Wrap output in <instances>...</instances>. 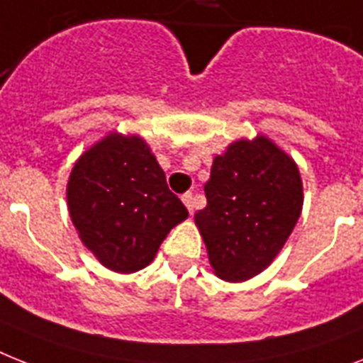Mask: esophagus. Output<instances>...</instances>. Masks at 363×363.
I'll return each instance as SVG.
<instances>
[{
    "label": "esophagus",
    "mask_w": 363,
    "mask_h": 363,
    "mask_svg": "<svg viewBox=\"0 0 363 363\" xmlns=\"http://www.w3.org/2000/svg\"><path fill=\"white\" fill-rule=\"evenodd\" d=\"M182 200H184L185 208L189 209V213H193V211H194V194L193 193H185L184 196H182Z\"/></svg>",
    "instance_id": "obj_1"
}]
</instances>
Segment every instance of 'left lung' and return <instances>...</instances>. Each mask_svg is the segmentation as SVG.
<instances>
[{"label":"left lung","mask_w":363,"mask_h":363,"mask_svg":"<svg viewBox=\"0 0 363 363\" xmlns=\"http://www.w3.org/2000/svg\"><path fill=\"white\" fill-rule=\"evenodd\" d=\"M203 191L208 206L194 223L215 274L228 282L256 277L277 257L304 200L295 161L265 135L217 155Z\"/></svg>","instance_id":"1"}]
</instances>
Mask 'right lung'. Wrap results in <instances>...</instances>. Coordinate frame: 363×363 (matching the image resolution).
<instances>
[{"mask_svg":"<svg viewBox=\"0 0 363 363\" xmlns=\"http://www.w3.org/2000/svg\"><path fill=\"white\" fill-rule=\"evenodd\" d=\"M81 241L115 272L145 269L189 215L145 140L109 133L81 155L67 187Z\"/></svg>","mask_w":363,"mask_h":363,"instance_id":"right-lung-1","label":"right lung"}]
</instances>
